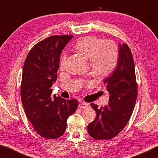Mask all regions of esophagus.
Returning a JSON list of instances; mask_svg holds the SVG:
<instances>
[{
	"mask_svg": "<svg viewBox=\"0 0 158 158\" xmlns=\"http://www.w3.org/2000/svg\"><path fill=\"white\" fill-rule=\"evenodd\" d=\"M88 106H89V105L86 102H81L78 105V107L80 109H87L88 108Z\"/></svg>",
	"mask_w": 158,
	"mask_h": 158,
	"instance_id": "34e87169",
	"label": "esophagus"
}]
</instances>
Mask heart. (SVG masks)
Instances as JSON below:
<instances>
[{
    "label": "heart",
    "mask_w": 158,
    "mask_h": 158,
    "mask_svg": "<svg viewBox=\"0 0 158 158\" xmlns=\"http://www.w3.org/2000/svg\"><path fill=\"white\" fill-rule=\"evenodd\" d=\"M74 48L89 60L92 72L98 77L109 75L118 61V46L113 41H105L94 35L83 37L74 44ZM67 62V56H62L60 67L63 69Z\"/></svg>",
    "instance_id": "obj_1"
}]
</instances>
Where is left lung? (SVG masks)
Returning a JSON list of instances; mask_svg holds the SVG:
<instances>
[{"instance_id": "8db88e82", "label": "left lung", "mask_w": 158, "mask_h": 158, "mask_svg": "<svg viewBox=\"0 0 158 158\" xmlns=\"http://www.w3.org/2000/svg\"><path fill=\"white\" fill-rule=\"evenodd\" d=\"M103 82L110 94L109 102L100 109L91 103L96 117L87 126L89 135L99 140L110 139L117 135L127 125L134 109L138 85L134 61L127 44H119L117 67Z\"/></svg>"}]
</instances>
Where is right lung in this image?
<instances>
[{"label": "right lung", "mask_w": 158, "mask_h": 158, "mask_svg": "<svg viewBox=\"0 0 158 158\" xmlns=\"http://www.w3.org/2000/svg\"><path fill=\"white\" fill-rule=\"evenodd\" d=\"M72 37L56 35L40 41L32 47L24 63L20 85L23 108L34 130L46 139L63 135L67 118L78 108L76 99L52 97L60 53Z\"/></svg>", "instance_id": "right-lung-1"}]
</instances>
